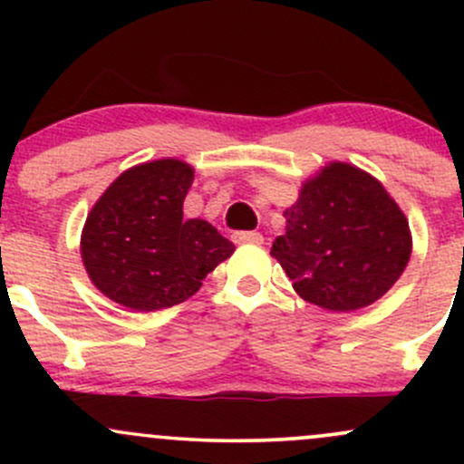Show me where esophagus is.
I'll list each match as a JSON object with an SVG mask.
<instances>
[{
    "label": "esophagus",
    "mask_w": 464,
    "mask_h": 464,
    "mask_svg": "<svg viewBox=\"0 0 464 464\" xmlns=\"http://www.w3.org/2000/svg\"><path fill=\"white\" fill-rule=\"evenodd\" d=\"M233 242L236 244H262L264 237H262V233H257V231H239V233H233Z\"/></svg>",
    "instance_id": "1"
}]
</instances>
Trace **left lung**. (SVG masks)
Listing matches in <instances>:
<instances>
[{
    "mask_svg": "<svg viewBox=\"0 0 464 464\" xmlns=\"http://www.w3.org/2000/svg\"><path fill=\"white\" fill-rule=\"evenodd\" d=\"M270 255L296 295L329 312H353L386 295L412 253L408 218L358 165L324 163L284 211Z\"/></svg>",
    "mask_w": 464,
    "mask_h": 464,
    "instance_id": "8db88e82",
    "label": "left lung"
}]
</instances>
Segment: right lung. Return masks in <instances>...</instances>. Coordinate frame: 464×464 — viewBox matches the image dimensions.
<instances>
[{
    "mask_svg": "<svg viewBox=\"0 0 464 464\" xmlns=\"http://www.w3.org/2000/svg\"><path fill=\"white\" fill-rule=\"evenodd\" d=\"M194 168L157 159L121 172L95 200L80 236L92 284L135 312L179 305L233 255V242L200 218H183Z\"/></svg>",
    "mask_w": 464,
    "mask_h": 464,
    "instance_id": "1",
    "label": "right lung"
}]
</instances>
